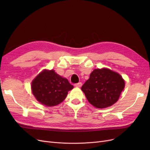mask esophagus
Instances as JSON below:
<instances>
[{
	"mask_svg": "<svg viewBox=\"0 0 150 150\" xmlns=\"http://www.w3.org/2000/svg\"><path fill=\"white\" fill-rule=\"evenodd\" d=\"M74 86H76V87H77V88H80V87H81V86H82V83H77V84H75Z\"/></svg>",
	"mask_w": 150,
	"mask_h": 150,
	"instance_id": "obj_1",
	"label": "esophagus"
}]
</instances>
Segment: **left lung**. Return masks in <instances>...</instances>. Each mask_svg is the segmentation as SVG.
Returning <instances> with one entry per match:
<instances>
[{
	"mask_svg": "<svg viewBox=\"0 0 150 150\" xmlns=\"http://www.w3.org/2000/svg\"><path fill=\"white\" fill-rule=\"evenodd\" d=\"M122 76L107 68L94 69L89 79L81 87L90 104L97 108H105L114 104L124 89Z\"/></svg>",
	"mask_w": 150,
	"mask_h": 150,
	"instance_id": "left-lung-1",
	"label": "left lung"
}]
</instances>
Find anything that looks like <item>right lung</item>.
<instances>
[{
	"label": "right lung",
	"mask_w": 150,
	"mask_h": 150,
	"mask_svg": "<svg viewBox=\"0 0 150 150\" xmlns=\"http://www.w3.org/2000/svg\"><path fill=\"white\" fill-rule=\"evenodd\" d=\"M31 84L32 92L35 99L48 107L62 103L68 91L74 88L67 79L58 75L54 70H44Z\"/></svg>",
	"instance_id": "obj_1"
}]
</instances>
